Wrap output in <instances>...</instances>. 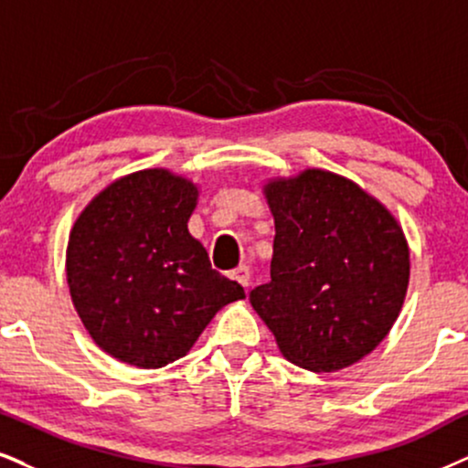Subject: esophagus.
Segmentation results:
<instances>
[{
  "mask_svg": "<svg viewBox=\"0 0 468 468\" xmlns=\"http://www.w3.org/2000/svg\"><path fill=\"white\" fill-rule=\"evenodd\" d=\"M229 278L239 282V284L243 286V288H247V286H250V267L240 264V267H236L232 273H229Z\"/></svg>",
  "mask_w": 468,
  "mask_h": 468,
  "instance_id": "esophagus-1",
  "label": "esophagus"
}]
</instances>
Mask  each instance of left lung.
Returning <instances> with one entry per match:
<instances>
[{
  "label": "left lung",
  "instance_id": "8db88e82",
  "mask_svg": "<svg viewBox=\"0 0 468 468\" xmlns=\"http://www.w3.org/2000/svg\"><path fill=\"white\" fill-rule=\"evenodd\" d=\"M275 218L271 282L250 302L292 365L338 371L378 347L410 280L406 236L345 177L308 169L264 188Z\"/></svg>",
  "mask_w": 468,
  "mask_h": 468
}]
</instances>
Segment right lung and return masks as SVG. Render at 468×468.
Instances as JSON below:
<instances>
[{"mask_svg":"<svg viewBox=\"0 0 468 468\" xmlns=\"http://www.w3.org/2000/svg\"><path fill=\"white\" fill-rule=\"evenodd\" d=\"M195 204L197 188L188 180L147 169L103 188L73 225V305L95 343L121 362H176L223 305L245 297L188 234Z\"/></svg>","mask_w":468,"mask_h":468,"instance_id":"obj_1","label":"right lung"}]
</instances>
